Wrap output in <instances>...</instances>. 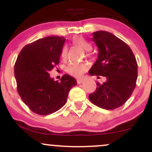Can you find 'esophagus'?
Returning a JSON list of instances; mask_svg holds the SVG:
<instances>
[{
  "mask_svg": "<svg viewBox=\"0 0 152 152\" xmlns=\"http://www.w3.org/2000/svg\"><path fill=\"white\" fill-rule=\"evenodd\" d=\"M83 78H78V79H77V83H78V84H80V83H83Z\"/></svg>",
  "mask_w": 152,
  "mask_h": 152,
  "instance_id": "esophagus-1",
  "label": "esophagus"
}]
</instances>
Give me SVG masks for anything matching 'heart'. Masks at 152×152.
<instances>
[{"label": "heart", "mask_w": 152, "mask_h": 152, "mask_svg": "<svg viewBox=\"0 0 152 152\" xmlns=\"http://www.w3.org/2000/svg\"><path fill=\"white\" fill-rule=\"evenodd\" d=\"M73 43L76 46L86 51H90L92 49L91 44L86 39H84L81 36H75L73 38ZM68 55V48L66 46H64L61 50V57L63 59H66ZM88 69V66L86 64H78V63H72L70 64L67 67V72L71 76L75 77H79L85 72Z\"/></svg>", "instance_id": "1"}]
</instances>
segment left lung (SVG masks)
I'll list each match as a JSON object with an SVG mask.
<instances>
[{
  "instance_id": "left-lung-1",
  "label": "left lung",
  "mask_w": 152,
  "mask_h": 152,
  "mask_svg": "<svg viewBox=\"0 0 152 152\" xmlns=\"http://www.w3.org/2000/svg\"><path fill=\"white\" fill-rule=\"evenodd\" d=\"M91 40L98 47L99 53L88 74L104 76L106 81L97 82L96 89L88 97L102 109H117L129 99L136 87L137 60L130 47L111 33L96 31Z\"/></svg>"
}]
</instances>
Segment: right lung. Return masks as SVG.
<instances>
[{
	"label": "right lung",
	"mask_w": 152,
	"mask_h": 152,
	"mask_svg": "<svg viewBox=\"0 0 152 152\" xmlns=\"http://www.w3.org/2000/svg\"><path fill=\"white\" fill-rule=\"evenodd\" d=\"M66 39L48 36L26 45L14 66L17 90L23 102L33 112L49 115L65 105L68 94L76 80L64 74L61 81L50 78V71L58 65Z\"/></svg>",
	"instance_id": "obj_1"
}]
</instances>
